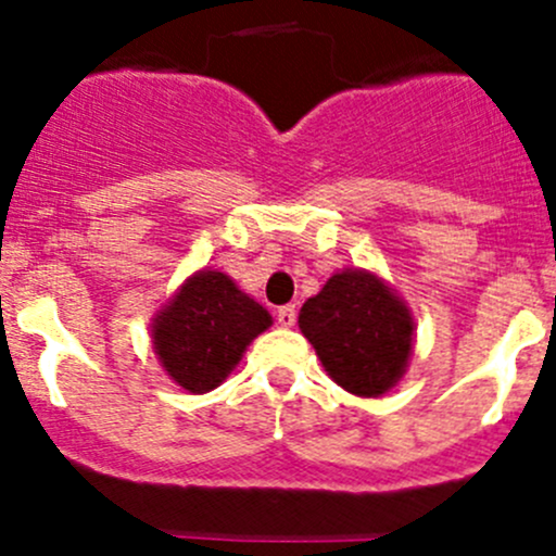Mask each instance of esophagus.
<instances>
[{
  "label": "esophagus",
  "mask_w": 556,
  "mask_h": 556,
  "mask_svg": "<svg viewBox=\"0 0 556 556\" xmlns=\"http://www.w3.org/2000/svg\"><path fill=\"white\" fill-rule=\"evenodd\" d=\"M295 317H299V309H295V304L279 306V309H277V323L282 325V328H293Z\"/></svg>",
  "instance_id": "esophagus-1"
}]
</instances>
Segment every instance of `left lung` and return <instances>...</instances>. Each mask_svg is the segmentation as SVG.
<instances>
[{"mask_svg":"<svg viewBox=\"0 0 556 556\" xmlns=\"http://www.w3.org/2000/svg\"><path fill=\"white\" fill-rule=\"evenodd\" d=\"M299 328L336 384L352 395L379 397L406 374L417 325L379 274L344 268L301 306Z\"/></svg>","mask_w":556,"mask_h":556,"instance_id":"8db88e82","label":"left lung"}]
</instances>
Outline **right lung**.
<instances>
[{"label": "right lung", "instance_id": "1", "mask_svg": "<svg viewBox=\"0 0 556 556\" xmlns=\"http://www.w3.org/2000/svg\"><path fill=\"white\" fill-rule=\"evenodd\" d=\"M271 323V314L228 274L201 268L155 312L150 339L169 379L201 395L226 382L252 339Z\"/></svg>", "mask_w": 556, "mask_h": 556}]
</instances>
